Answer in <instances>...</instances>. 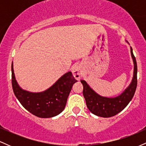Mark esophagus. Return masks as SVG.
Here are the masks:
<instances>
[{"label":"esophagus","instance_id":"esophagus-1","mask_svg":"<svg viewBox=\"0 0 146 146\" xmlns=\"http://www.w3.org/2000/svg\"><path fill=\"white\" fill-rule=\"evenodd\" d=\"M72 72H73V76H74V78L76 80H79L80 77L82 76V68L80 65H75L74 67L73 68Z\"/></svg>","mask_w":146,"mask_h":146}]
</instances>
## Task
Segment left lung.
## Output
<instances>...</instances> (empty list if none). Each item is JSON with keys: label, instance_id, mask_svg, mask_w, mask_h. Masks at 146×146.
Listing matches in <instances>:
<instances>
[{"label": "left lung", "instance_id": "8db88e82", "mask_svg": "<svg viewBox=\"0 0 146 146\" xmlns=\"http://www.w3.org/2000/svg\"><path fill=\"white\" fill-rule=\"evenodd\" d=\"M134 62L133 78L128 88L121 95L115 98H106L98 95L92 89L84 80H81L83 85V95L87 108L92 113L99 117H110L116 115L126 107L135 95L137 85V65L135 57L130 47Z\"/></svg>", "mask_w": 146, "mask_h": 146}]
</instances>
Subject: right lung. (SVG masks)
I'll return each instance as SVG.
<instances>
[{"mask_svg": "<svg viewBox=\"0 0 146 146\" xmlns=\"http://www.w3.org/2000/svg\"><path fill=\"white\" fill-rule=\"evenodd\" d=\"M76 80L71 71L65 73L53 86L40 93L23 90L16 82L11 64V84L14 95L26 110L35 116L49 118L63 111L73 84Z\"/></svg>", "mask_w": 146, "mask_h": 146, "instance_id": "obj_1", "label": "right lung"}]
</instances>
